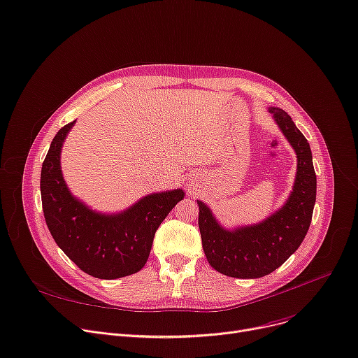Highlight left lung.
<instances>
[{
  "mask_svg": "<svg viewBox=\"0 0 358 358\" xmlns=\"http://www.w3.org/2000/svg\"><path fill=\"white\" fill-rule=\"evenodd\" d=\"M268 110L296 154L295 181L287 201L259 223L227 229L197 200L204 255L213 269L231 278L256 279L272 273L301 246L313 219L317 176L311 147L287 112L275 106Z\"/></svg>",
  "mask_w": 358,
  "mask_h": 358,
  "instance_id": "left-lung-1",
  "label": "left lung"
}]
</instances>
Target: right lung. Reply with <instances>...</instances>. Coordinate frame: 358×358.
Wrapping results in <instances>:
<instances>
[{
  "label": "right lung",
  "instance_id": "obj_1",
  "mask_svg": "<svg viewBox=\"0 0 358 358\" xmlns=\"http://www.w3.org/2000/svg\"><path fill=\"white\" fill-rule=\"evenodd\" d=\"M76 121L53 138L40 177L44 219L55 242L87 275L117 279L145 266L157 229L185 196L181 188L147 194L117 213L92 210L71 194L60 155L67 134Z\"/></svg>",
  "mask_w": 358,
  "mask_h": 358
}]
</instances>
